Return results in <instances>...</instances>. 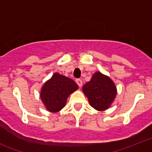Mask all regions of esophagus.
I'll return each mask as SVG.
<instances>
[{"label":"esophagus","mask_w":152,"mask_h":152,"mask_svg":"<svg viewBox=\"0 0 152 152\" xmlns=\"http://www.w3.org/2000/svg\"><path fill=\"white\" fill-rule=\"evenodd\" d=\"M76 83L78 84V86L80 87H81L82 86H83V81H82L80 79H77V80H76Z\"/></svg>","instance_id":"obj_1"}]
</instances>
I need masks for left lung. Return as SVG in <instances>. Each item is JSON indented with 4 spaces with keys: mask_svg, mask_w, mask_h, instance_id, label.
Instances as JSON below:
<instances>
[{
    "mask_svg": "<svg viewBox=\"0 0 152 152\" xmlns=\"http://www.w3.org/2000/svg\"><path fill=\"white\" fill-rule=\"evenodd\" d=\"M83 92L91 106L98 111L109 109L117 95L114 82L100 72H96L92 75L90 81L83 86Z\"/></svg>",
    "mask_w": 152,
    "mask_h": 152,
    "instance_id": "left-lung-1",
    "label": "left lung"
}]
</instances>
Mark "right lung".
Returning <instances> with one entry per match:
<instances>
[{
    "instance_id": "obj_1",
    "label": "right lung",
    "mask_w": 152,
    "mask_h": 152,
    "mask_svg": "<svg viewBox=\"0 0 152 152\" xmlns=\"http://www.w3.org/2000/svg\"><path fill=\"white\" fill-rule=\"evenodd\" d=\"M78 89L79 86L72 79L55 72L44 83L39 96L47 111L57 113L65 106L69 96Z\"/></svg>"
}]
</instances>
